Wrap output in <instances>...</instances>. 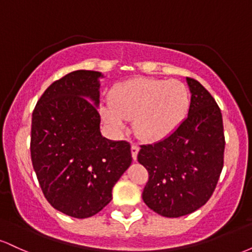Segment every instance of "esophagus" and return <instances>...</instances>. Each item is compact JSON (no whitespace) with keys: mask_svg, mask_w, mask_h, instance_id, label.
I'll use <instances>...</instances> for the list:
<instances>
[{"mask_svg":"<svg viewBox=\"0 0 252 252\" xmlns=\"http://www.w3.org/2000/svg\"><path fill=\"white\" fill-rule=\"evenodd\" d=\"M138 150H140V148H138V146H136V144H131V155H132V158H134V160H136V158H137Z\"/></svg>","mask_w":252,"mask_h":252,"instance_id":"34e87169","label":"esophagus"}]
</instances>
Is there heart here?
<instances>
[{
    "instance_id": "1",
    "label": "heart",
    "mask_w": 252,
    "mask_h": 252,
    "mask_svg": "<svg viewBox=\"0 0 252 252\" xmlns=\"http://www.w3.org/2000/svg\"><path fill=\"white\" fill-rule=\"evenodd\" d=\"M189 108V94L179 80L134 79L121 84L100 114L114 131L126 128L134 120L136 136L147 142H158L180 126Z\"/></svg>"
}]
</instances>
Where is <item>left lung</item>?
I'll list each match as a JSON object with an SVG mask.
<instances>
[{
    "instance_id": "left-lung-1",
    "label": "left lung",
    "mask_w": 252,
    "mask_h": 252,
    "mask_svg": "<svg viewBox=\"0 0 252 252\" xmlns=\"http://www.w3.org/2000/svg\"><path fill=\"white\" fill-rule=\"evenodd\" d=\"M189 116L169 136L143 144L137 160L148 170L142 198L160 216L178 218L204 206L215 192L224 166L222 116L215 98L187 77Z\"/></svg>"
}]
</instances>
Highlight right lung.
I'll return each mask as SVG.
<instances>
[{"label":"right lung","instance_id":"obj_1","mask_svg":"<svg viewBox=\"0 0 252 252\" xmlns=\"http://www.w3.org/2000/svg\"><path fill=\"white\" fill-rule=\"evenodd\" d=\"M100 72L79 70L52 83L32 115L31 156L54 209L83 219L102 211L131 163L130 143L100 134Z\"/></svg>","mask_w":252,"mask_h":252}]
</instances>
